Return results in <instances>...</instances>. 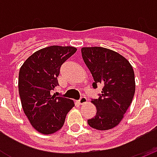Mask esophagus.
<instances>
[{
    "instance_id": "esophagus-1",
    "label": "esophagus",
    "mask_w": 157,
    "mask_h": 157,
    "mask_svg": "<svg viewBox=\"0 0 157 157\" xmlns=\"http://www.w3.org/2000/svg\"><path fill=\"white\" fill-rule=\"evenodd\" d=\"M86 102H87V99H86V98H85V97H82V98H80V100L78 101V103L80 105L85 104Z\"/></svg>"
}]
</instances>
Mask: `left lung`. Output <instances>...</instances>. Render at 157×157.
Listing matches in <instances>:
<instances>
[{
  "mask_svg": "<svg viewBox=\"0 0 157 157\" xmlns=\"http://www.w3.org/2000/svg\"><path fill=\"white\" fill-rule=\"evenodd\" d=\"M82 55L94 80L92 86H102L98 99H92L97 108L88 124L98 130L114 128L121 122L135 95V72L123 55L102 47H84Z\"/></svg>",
  "mask_w": 157,
  "mask_h": 157,
  "instance_id": "obj_1",
  "label": "left lung"
}]
</instances>
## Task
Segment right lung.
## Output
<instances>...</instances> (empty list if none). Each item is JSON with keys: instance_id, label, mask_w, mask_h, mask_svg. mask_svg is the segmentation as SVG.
I'll use <instances>...</instances> for the list:
<instances>
[{"instance_id": "1", "label": "right lung", "mask_w": 157, "mask_h": 157, "mask_svg": "<svg viewBox=\"0 0 157 157\" xmlns=\"http://www.w3.org/2000/svg\"><path fill=\"white\" fill-rule=\"evenodd\" d=\"M76 50L72 46L57 45L41 48L20 68L18 91L22 109L33 127L41 134L51 135L60 129L75 106L71 99L51 95L50 92L58 85L62 64Z\"/></svg>"}]
</instances>
